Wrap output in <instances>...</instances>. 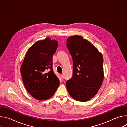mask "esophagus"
Wrapping results in <instances>:
<instances>
[{
	"mask_svg": "<svg viewBox=\"0 0 127 127\" xmlns=\"http://www.w3.org/2000/svg\"><path fill=\"white\" fill-rule=\"evenodd\" d=\"M61 77H62L63 79L64 78V76L63 74H61Z\"/></svg>",
	"mask_w": 127,
	"mask_h": 127,
	"instance_id": "esophagus-1",
	"label": "esophagus"
}]
</instances>
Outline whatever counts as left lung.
Returning a JSON list of instances; mask_svg holds the SVG:
<instances>
[{
  "mask_svg": "<svg viewBox=\"0 0 127 127\" xmlns=\"http://www.w3.org/2000/svg\"><path fill=\"white\" fill-rule=\"evenodd\" d=\"M67 47L73 60V75L66 83L68 92L76 100L88 101L96 95L102 83V55L81 36L68 38Z\"/></svg>",
  "mask_w": 127,
  "mask_h": 127,
  "instance_id": "8db88e82",
  "label": "left lung"
}]
</instances>
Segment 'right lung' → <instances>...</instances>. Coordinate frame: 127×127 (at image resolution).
<instances>
[{
  "mask_svg": "<svg viewBox=\"0 0 127 127\" xmlns=\"http://www.w3.org/2000/svg\"><path fill=\"white\" fill-rule=\"evenodd\" d=\"M57 47L56 40L47 38L30 47L24 59L21 68L24 84L31 95L38 100L51 98L59 85L52 61Z\"/></svg>",
  "mask_w": 127,
  "mask_h": 127,
  "instance_id": "right-lung-1",
  "label": "right lung"
}]
</instances>
